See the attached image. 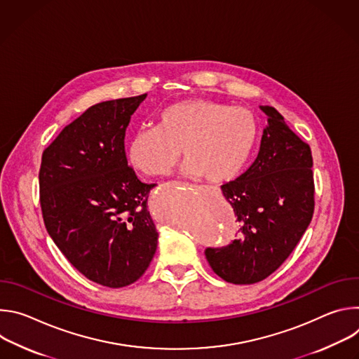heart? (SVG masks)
<instances>
[{
  "label": "heart",
  "mask_w": 359,
  "mask_h": 359,
  "mask_svg": "<svg viewBox=\"0 0 359 359\" xmlns=\"http://www.w3.org/2000/svg\"><path fill=\"white\" fill-rule=\"evenodd\" d=\"M259 123L244 108L210 99H186L162 109L158 126H142L128 143V161L149 177L168 176L182 149L183 172L212 183L234 179L257 142Z\"/></svg>",
  "instance_id": "b5f03b06"
}]
</instances>
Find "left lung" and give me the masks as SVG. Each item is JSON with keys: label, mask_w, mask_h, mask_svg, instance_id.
Wrapping results in <instances>:
<instances>
[{"label": "left lung", "mask_w": 359, "mask_h": 359, "mask_svg": "<svg viewBox=\"0 0 359 359\" xmlns=\"http://www.w3.org/2000/svg\"><path fill=\"white\" fill-rule=\"evenodd\" d=\"M259 155L236 180L222 186L238 222L237 238L204 254L227 283L254 284L273 274L292 252L314 213L311 149L273 107Z\"/></svg>", "instance_id": "8db88e82"}]
</instances>
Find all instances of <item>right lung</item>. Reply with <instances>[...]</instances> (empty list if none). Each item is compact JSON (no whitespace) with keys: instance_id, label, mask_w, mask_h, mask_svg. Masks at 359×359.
<instances>
[{"instance_id":"obj_1","label":"right lung","mask_w":359,"mask_h":359,"mask_svg":"<svg viewBox=\"0 0 359 359\" xmlns=\"http://www.w3.org/2000/svg\"><path fill=\"white\" fill-rule=\"evenodd\" d=\"M146 93L100 102L42 153L39 201L46 231L88 280L126 287L147 270L158 231L147 210L155 184L128 166L125 132Z\"/></svg>"}]
</instances>
